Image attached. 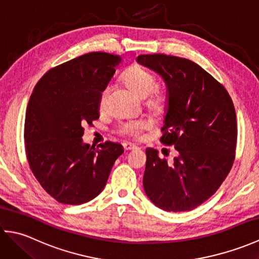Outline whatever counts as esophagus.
I'll return each instance as SVG.
<instances>
[{"label": "esophagus", "instance_id": "1", "mask_svg": "<svg viewBox=\"0 0 259 259\" xmlns=\"http://www.w3.org/2000/svg\"><path fill=\"white\" fill-rule=\"evenodd\" d=\"M122 146H123V149H124L125 151L137 149V146H135V145H133V144H129V142H124V144H123Z\"/></svg>", "mask_w": 259, "mask_h": 259}]
</instances>
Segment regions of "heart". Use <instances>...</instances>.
Listing matches in <instances>:
<instances>
[{
    "mask_svg": "<svg viewBox=\"0 0 259 259\" xmlns=\"http://www.w3.org/2000/svg\"><path fill=\"white\" fill-rule=\"evenodd\" d=\"M123 82L131 90H134L140 98H148V103L150 106L158 107L163 103L164 98L160 92L155 90L156 88V76L150 70L142 67L139 64H134L125 71L123 76ZM110 92V87H106L101 91L100 95V107L106 106V101ZM147 121L145 119H136L121 122L117 129V133L124 137L137 138L140 133L147 126Z\"/></svg>",
    "mask_w": 259,
    "mask_h": 259,
    "instance_id": "1",
    "label": "heart"
}]
</instances>
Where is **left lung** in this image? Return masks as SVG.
Instances as JSON below:
<instances>
[{"label":"left lung","mask_w":259,"mask_h":259,"mask_svg":"<svg viewBox=\"0 0 259 259\" xmlns=\"http://www.w3.org/2000/svg\"><path fill=\"white\" fill-rule=\"evenodd\" d=\"M138 63L155 71L167 87L160 141L174 145L178 157L170 166L147 148L144 188L166 211H189L211 197L233 167L237 122L224 85L188 59L141 54Z\"/></svg>","instance_id":"8db88e82"}]
</instances>
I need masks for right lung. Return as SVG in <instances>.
<instances>
[{
    "label": "right lung",
    "mask_w": 259,
    "mask_h": 259,
    "mask_svg": "<svg viewBox=\"0 0 259 259\" xmlns=\"http://www.w3.org/2000/svg\"><path fill=\"white\" fill-rule=\"evenodd\" d=\"M122 59L91 52L51 69L37 82L26 108L27 161L42 188L64 205H81L103 190L123 147L84 144L83 124L99 118L101 91Z\"/></svg>",
    "instance_id": "1"
}]
</instances>
